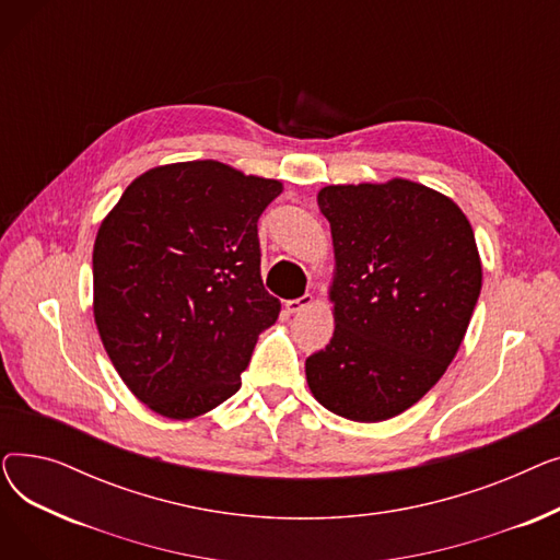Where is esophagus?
Masks as SVG:
<instances>
[{"instance_id": "1", "label": "esophagus", "mask_w": 560, "mask_h": 560, "mask_svg": "<svg viewBox=\"0 0 560 560\" xmlns=\"http://www.w3.org/2000/svg\"><path fill=\"white\" fill-rule=\"evenodd\" d=\"M311 304H313V295H308V292H306V295H302V298H298V300H288V302H285V311H288V313H302V311H306Z\"/></svg>"}]
</instances>
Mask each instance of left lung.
Instances as JSON below:
<instances>
[{
	"label": "left lung",
	"instance_id": "left-lung-1",
	"mask_svg": "<svg viewBox=\"0 0 560 560\" xmlns=\"http://www.w3.org/2000/svg\"><path fill=\"white\" fill-rule=\"evenodd\" d=\"M331 224V342L306 359L313 397L354 422H384L445 374L481 292V256L458 203L418 182L317 192Z\"/></svg>",
	"mask_w": 560,
	"mask_h": 560
}]
</instances>
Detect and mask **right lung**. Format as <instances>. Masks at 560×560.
I'll return each mask as SVG.
<instances>
[{
	"label": "right lung",
	"instance_id": "add662e5",
	"mask_svg": "<svg viewBox=\"0 0 560 560\" xmlns=\"http://www.w3.org/2000/svg\"><path fill=\"white\" fill-rule=\"evenodd\" d=\"M283 184L220 161L142 172L102 220L93 313L125 386L192 420L241 388L281 302L262 288L256 222Z\"/></svg>",
	"mask_w": 560,
	"mask_h": 560
}]
</instances>
